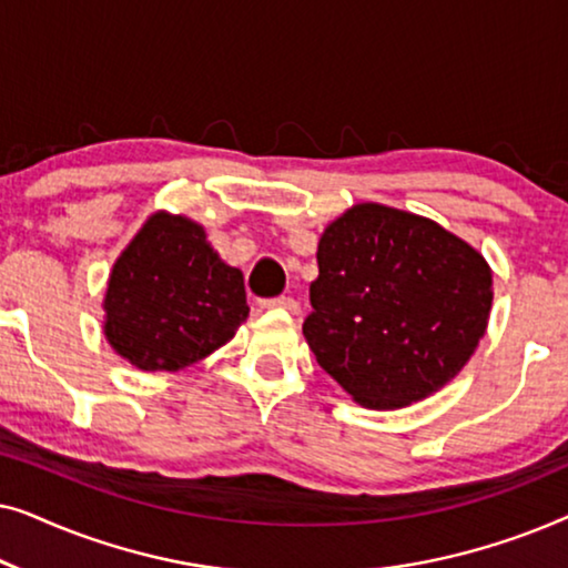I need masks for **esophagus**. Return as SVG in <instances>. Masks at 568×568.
<instances>
[{
	"mask_svg": "<svg viewBox=\"0 0 568 568\" xmlns=\"http://www.w3.org/2000/svg\"><path fill=\"white\" fill-rule=\"evenodd\" d=\"M261 307L266 310H286V313L297 315L300 313V302L292 300V297H276V300H263Z\"/></svg>",
	"mask_w": 568,
	"mask_h": 568,
	"instance_id": "esophagus-1",
	"label": "esophagus"
}]
</instances>
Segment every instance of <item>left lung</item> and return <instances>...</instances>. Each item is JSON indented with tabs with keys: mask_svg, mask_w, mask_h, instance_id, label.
<instances>
[{
	"mask_svg": "<svg viewBox=\"0 0 568 568\" xmlns=\"http://www.w3.org/2000/svg\"><path fill=\"white\" fill-rule=\"evenodd\" d=\"M317 268L302 333L364 408H406L442 390L488 328L491 266L429 216L354 204L323 230Z\"/></svg>",
	"mask_w": 568,
	"mask_h": 568,
	"instance_id": "left-lung-1",
	"label": "left lung"
}]
</instances>
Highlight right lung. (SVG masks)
<instances>
[{"label":"right lung","mask_w":568,"mask_h":568,"mask_svg":"<svg viewBox=\"0 0 568 568\" xmlns=\"http://www.w3.org/2000/svg\"><path fill=\"white\" fill-rule=\"evenodd\" d=\"M103 310L105 341L142 372L191 367L251 313L243 271L220 258L199 222L162 209L115 258Z\"/></svg>","instance_id":"obj_1"}]
</instances>
